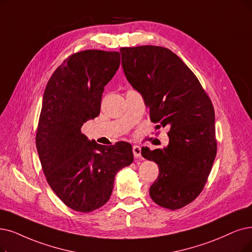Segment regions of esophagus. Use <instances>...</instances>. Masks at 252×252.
Returning <instances> with one entry per match:
<instances>
[{"instance_id":"esophagus-1","label":"esophagus","mask_w":252,"mask_h":252,"mask_svg":"<svg viewBox=\"0 0 252 252\" xmlns=\"http://www.w3.org/2000/svg\"><path fill=\"white\" fill-rule=\"evenodd\" d=\"M132 152H133V155H134V158H139L140 157V154H142V151H140V148L138 146H133L132 148Z\"/></svg>"}]
</instances>
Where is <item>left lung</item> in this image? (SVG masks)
Returning <instances> with one entry per match:
<instances>
[{
    "label": "left lung",
    "instance_id": "obj_1",
    "mask_svg": "<svg viewBox=\"0 0 252 252\" xmlns=\"http://www.w3.org/2000/svg\"><path fill=\"white\" fill-rule=\"evenodd\" d=\"M124 73L143 95L151 122L169 127L164 149L142 148L158 164L150 187L158 206L177 210L202 192L217 153L215 113L195 74L172 50L162 46L121 47Z\"/></svg>",
    "mask_w": 252,
    "mask_h": 252
}]
</instances>
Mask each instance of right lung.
I'll use <instances>...</instances> for the list:
<instances>
[{
	"instance_id": "obj_1",
	"label": "right lung",
	"mask_w": 252,
	"mask_h": 252,
	"mask_svg": "<svg viewBox=\"0 0 252 252\" xmlns=\"http://www.w3.org/2000/svg\"><path fill=\"white\" fill-rule=\"evenodd\" d=\"M119 52L87 49L69 56L46 85L36 147L50 188L69 208L89 213L107 203L115 176L132 163V146H101L82 132L100 114L104 87L119 69Z\"/></svg>"
}]
</instances>
